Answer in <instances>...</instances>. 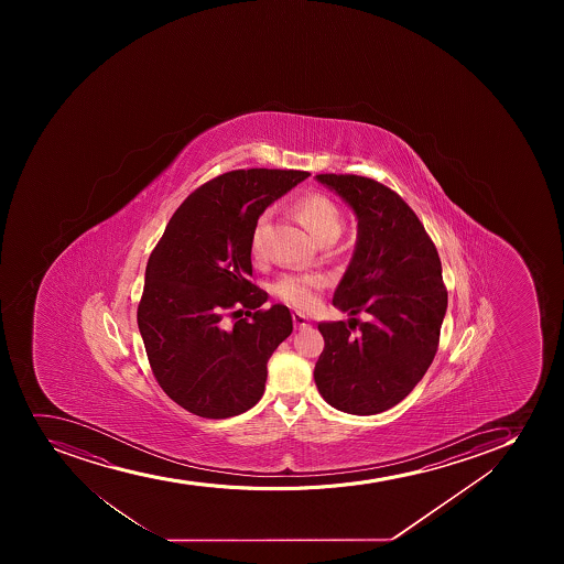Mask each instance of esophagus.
I'll list each match as a JSON object with an SVG mask.
<instances>
[{
    "mask_svg": "<svg viewBox=\"0 0 564 564\" xmlns=\"http://www.w3.org/2000/svg\"><path fill=\"white\" fill-rule=\"evenodd\" d=\"M292 319H294V327H296V329H305V327H308V324H311V319L302 313L292 314Z\"/></svg>",
    "mask_w": 564,
    "mask_h": 564,
    "instance_id": "34e87169",
    "label": "esophagus"
}]
</instances>
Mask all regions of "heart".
Instances as JSON below:
<instances>
[{"label":"heart","mask_w":564,"mask_h":564,"mask_svg":"<svg viewBox=\"0 0 564 564\" xmlns=\"http://www.w3.org/2000/svg\"><path fill=\"white\" fill-rule=\"evenodd\" d=\"M296 213L300 220L311 234L324 242L330 245L340 237L344 228V215L340 207L333 198L313 191L307 195L300 196L296 200ZM268 224H270V212L259 215L251 231V253L257 259L264 256V239H267ZM325 278L318 273H289L275 281L273 294L281 297L283 302L291 303L297 308H313L318 303L319 292L324 291Z\"/></svg>","instance_id":"b5f03b06"}]
</instances>
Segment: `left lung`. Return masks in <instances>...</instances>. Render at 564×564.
<instances>
[{
    "label": "left lung",
    "instance_id": "obj_1",
    "mask_svg": "<svg viewBox=\"0 0 564 564\" xmlns=\"http://www.w3.org/2000/svg\"><path fill=\"white\" fill-rule=\"evenodd\" d=\"M316 178L357 213L358 240L333 297L351 319L319 322L325 347L314 380L336 410L373 415L399 404L437 352L446 313L440 256L395 191L357 174Z\"/></svg>",
    "mask_w": 564,
    "mask_h": 564
}]
</instances>
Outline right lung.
<instances>
[{
  "instance_id": "obj_1",
  "label": "right lung",
  "mask_w": 564,
  "mask_h": 564,
  "mask_svg": "<svg viewBox=\"0 0 564 564\" xmlns=\"http://www.w3.org/2000/svg\"><path fill=\"white\" fill-rule=\"evenodd\" d=\"M305 171L239 169L193 191L169 220L145 270L138 327L158 384L198 417L256 406L267 362L292 333L285 305L264 308L251 283V231ZM246 316L242 317L241 313Z\"/></svg>"
}]
</instances>
